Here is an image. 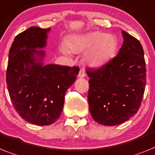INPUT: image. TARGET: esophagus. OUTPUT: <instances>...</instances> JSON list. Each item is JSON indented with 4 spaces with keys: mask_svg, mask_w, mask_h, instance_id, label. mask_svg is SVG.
I'll return each mask as SVG.
<instances>
[{
    "mask_svg": "<svg viewBox=\"0 0 155 155\" xmlns=\"http://www.w3.org/2000/svg\"><path fill=\"white\" fill-rule=\"evenodd\" d=\"M85 75H86L85 70L83 69V68H81V69L80 70V71H79V74H78V77H79V78H84V77H85Z\"/></svg>",
    "mask_w": 155,
    "mask_h": 155,
    "instance_id": "1",
    "label": "esophagus"
}]
</instances>
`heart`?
I'll return each mask as SVG.
<instances>
[{"label": "heart", "mask_w": 155, "mask_h": 155, "mask_svg": "<svg viewBox=\"0 0 155 155\" xmlns=\"http://www.w3.org/2000/svg\"><path fill=\"white\" fill-rule=\"evenodd\" d=\"M67 45L75 53L86 51L84 62L90 67L99 68L115 57L119 44L117 38L114 35L94 31L71 36L67 40ZM63 51L68 52L65 49Z\"/></svg>", "instance_id": "1"}]
</instances>
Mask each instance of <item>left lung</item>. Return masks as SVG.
<instances>
[{
    "label": "left lung",
    "mask_w": 155,
    "mask_h": 155,
    "mask_svg": "<svg viewBox=\"0 0 155 155\" xmlns=\"http://www.w3.org/2000/svg\"><path fill=\"white\" fill-rule=\"evenodd\" d=\"M124 42L115 58L97 69H87L88 103L93 119L114 126L132 117L140 109L146 86V63L140 41L122 31Z\"/></svg>",
    "instance_id": "8db88e82"
}]
</instances>
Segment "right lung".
<instances>
[{"label": "right lung", "mask_w": 155, "mask_h": 155, "mask_svg": "<svg viewBox=\"0 0 155 155\" xmlns=\"http://www.w3.org/2000/svg\"><path fill=\"white\" fill-rule=\"evenodd\" d=\"M50 28L31 27L15 38L9 49L6 82L15 110L26 121L49 125L63 110L64 95L80 69L58 64L43 65Z\"/></svg>", "instance_id": "obj_1"}]
</instances>
